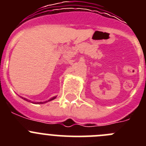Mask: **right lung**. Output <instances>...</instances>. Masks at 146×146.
I'll return each mask as SVG.
<instances>
[{
    "label": "right lung",
    "mask_w": 146,
    "mask_h": 146,
    "mask_svg": "<svg viewBox=\"0 0 146 146\" xmlns=\"http://www.w3.org/2000/svg\"><path fill=\"white\" fill-rule=\"evenodd\" d=\"M20 97H21L22 99H24V100H25V101L30 102H31V101H30V100H28V99H26V98H23V97H22V96H20ZM56 97H57V96H53V97L50 98V99H49V100H47V101H45V102H31L33 103V104H44V103H47V102H48L52 101V100L55 99Z\"/></svg>",
    "instance_id": "right-lung-1"
}]
</instances>
